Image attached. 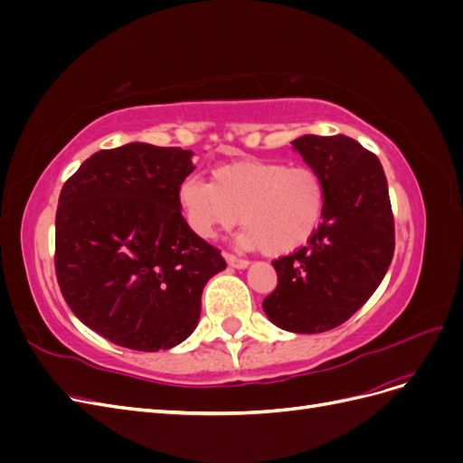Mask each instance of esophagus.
I'll list each match as a JSON object with an SVG mask.
<instances>
[{
  "instance_id": "1",
  "label": "esophagus",
  "mask_w": 463,
  "mask_h": 463,
  "mask_svg": "<svg viewBox=\"0 0 463 463\" xmlns=\"http://www.w3.org/2000/svg\"><path fill=\"white\" fill-rule=\"evenodd\" d=\"M223 257H226L228 264L233 266V269H247V266H249V260H247V259H240V257H235V255H232V253H226Z\"/></svg>"
}]
</instances>
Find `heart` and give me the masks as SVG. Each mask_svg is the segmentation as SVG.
<instances>
[{"instance_id": "heart-1", "label": "heart", "mask_w": 463, "mask_h": 463, "mask_svg": "<svg viewBox=\"0 0 463 463\" xmlns=\"http://www.w3.org/2000/svg\"><path fill=\"white\" fill-rule=\"evenodd\" d=\"M326 191L309 165L249 158L220 165L210 184L189 175L177 187L185 226L210 240L241 218L243 247L278 257L311 240L325 214Z\"/></svg>"}]
</instances>
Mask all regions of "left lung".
Listing matches in <instances>:
<instances>
[{"label": "left lung", "instance_id": "obj_1", "mask_svg": "<svg viewBox=\"0 0 463 463\" xmlns=\"http://www.w3.org/2000/svg\"><path fill=\"white\" fill-rule=\"evenodd\" d=\"M291 145L325 184V214L307 245L272 260L278 286L262 309L284 330L326 332L383 282L396 247L394 214L381 160L352 137L303 135Z\"/></svg>", "mask_w": 463, "mask_h": 463}]
</instances>
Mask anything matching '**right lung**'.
Returning <instances> with one entry per match:
<instances>
[{
	"mask_svg": "<svg viewBox=\"0 0 463 463\" xmlns=\"http://www.w3.org/2000/svg\"><path fill=\"white\" fill-rule=\"evenodd\" d=\"M191 150L129 143L94 152L65 181L55 213V276L63 299L111 344L158 352L184 342L203 288L226 269L177 204Z\"/></svg>",
	"mask_w": 463,
	"mask_h": 463,
	"instance_id": "right-lung-1",
	"label": "right lung"
}]
</instances>
